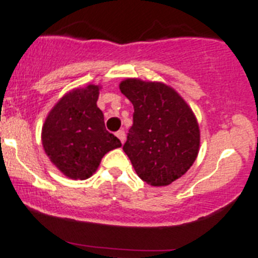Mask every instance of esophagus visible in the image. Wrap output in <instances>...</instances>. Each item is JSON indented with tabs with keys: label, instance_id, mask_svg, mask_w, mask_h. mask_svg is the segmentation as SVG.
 <instances>
[{
	"label": "esophagus",
	"instance_id": "obj_1",
	"mask_svg": "<svg viewBox=\"0 0 258 258\" xmlns=\"http://www.w3.org/2000/svg\"><path fill=\"white\" fill-rule=\"evenodd\" d=\"M115 135H116V138L119 139L120 143H122V144H123V143H124V142H126V132L123 131V130H119V131L116 132Z\"/></svg>",
	"mask_w": 258,
	"mask_h": 258
}]
</instances>
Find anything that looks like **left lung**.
Here are the masks:
<instances>
[{
    "mask_svg": "<svg viewBox=\"0 0 258 258\" xmlns=\"http://www.w3.org/2000/svg\"><path fill=\"white\" fill-rule=\"evenodd\" d=\"M119 89L135 110L123 151L148 184H171L188 171L200 151L195 113L165 83L128 78L120 82Z\"/></svg>",
    "mask_w": 258,
    "mask_h": 258,
    "instance_id": "left-lung-1",
    "label": "left lung"
}]
</instances>
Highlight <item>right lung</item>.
Listing matches in <instances>:
<instances>
[{
  "instance_id": "1",
  "label": "right lung",
  "mask_w": 258,
  "mask_h": 258,
  "mask_svg": "<svg viewBox=\"0 0 258 258\" xmlns=\"http://www.w3.org/2000/svg\"><path fill=\"white\" fill-rule=\"evenodd\" d=\"M101 87L74 88L58 100L46 115L41 143L50 162L70 179H88L107 152L122 147L119 139L105 128L97 107Z\"/></svg>"
}]
</instances>
